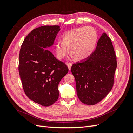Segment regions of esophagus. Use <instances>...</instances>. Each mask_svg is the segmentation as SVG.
Instances as JSON below:
<instances>
[{"mask_svg": "<svg viewBox=\"0 0 133 133\" xmlns=\"http://www.w3.org/2000/svg\"><path fill=\"white\" fill-rule=\"evenodd\" d=\"M67 66H68V68H69V70H71V66H72V64H71V63H68V64H67Z\"/></svg>", "mask_w": 133, "mask_h": 133, "instance_id": "esophagus-1", "label": "esophagus"}]
</instances>
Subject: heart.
Listing matches in <instances>:
<instances>
[{
	"label": "heart",
	"mask_w": 133,
	"mask_h": 133,
	"mask_svg": "<svg viewBox=\"0 0 133 133\" xmlns=\"http://www.w3.org/2000/svg\"><path fill=\"white\" fill-rule=\"evenodd\" d=\"M98 33L95 28L84 26L71 29L62 37V42L56 44V53L59 59L70 53L76 60H84L93 53L98 42Z\"/></svg>",
	"instance_id": "1"
}]
</instances>
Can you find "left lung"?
I'll list each match as a JSON object with an SVG mask.
<instances>
[{"label": "left lung", "mask_w": 133, "mask_h": 133, "mask_svg": "<svg viewBox=\"0 0 133 133\" xmlns=\"http://www.w3.org/2000/svg\"><path fill=\"white\" fill-rule=\"evenodd\" d=\"M116 66L111 39L106 33H103L90 57L73 64L71 68L80 101L92 105L105 98L113 86Z\"/></svg>", "instance_id": "obj_1"}]
</instances>
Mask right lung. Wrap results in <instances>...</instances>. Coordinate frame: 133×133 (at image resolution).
Wrapping results in <instances>:
<instances>
[{
    "label": "right lung",
    "mask_w": 133,
    "mask_h": 133,
    "mask_svg": "<svg viewBox=\"0 0 133 133\" xmlns=\"http://www.w3.org/2000/svg\"><path fill=\"white\" fill-rule=\"evenodd\" d=\"M58 25L33 29L23 41L19 55V73L24 91L30 100L44 107L59 98L58 85L68 68L45 48L53 45Z\"/></svg>",
    "instance_id": "1"
}]
</instances>
